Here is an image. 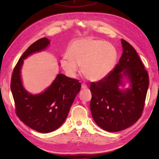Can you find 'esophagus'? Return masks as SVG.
Here are the masks:
<instances>
[{"instance_id": "1", "label": "esophagus", "mask_w": 159, "mask_h": 159, "mask_svg": "<svg viewBox=\"0 0 159 159\" xmlns=\"http://www.w3.org/2000/svg\"><path fill=\"white\" fill-rule=\"evenodd\" d=\"M81 89H84V90H87L88 89V87L87 85H85V83H83L81 85Z\"/></svg>"}]
</instances>
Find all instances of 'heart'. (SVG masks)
Listing matches in <instances>:
<instances>
[{"instance_id":"heart-1","label":"heart","mask_w":159,"mask_h":159,"mask_svg":"<svg viewBox=\"0 0 159 159\" xmlns=\"http://www.w3.org/2000/svg\"><path fill=\"white\" fill-rule=\"evenodd\" d=\"M118 59L116 47L100 39L87 38L74 41L68 55H64L61 65L69 76H76L80 66L81 72L89 80L98 81L107 77Z\"/></svg>"}]
</instances>
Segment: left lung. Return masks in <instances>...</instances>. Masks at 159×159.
Returning a JSON list of instances; mask_svg holds the SVG:
<instances>
[{
    "label": "left lung",
    "mask_w": 159,
    "mask_h": 159,
    "mask_svg": "<svg viewBox=\"0 0 159 159\" xmlns=\"http://www.w3.org/2000/svg\"><path fill=\"white\" fill-rule=\"evenodd\" d=\"M123 52L109 75L91 83L90 110L96 124L110 132L121 131L133 125L141 117L149 86L148 73L135 49L121 39ZM131 83V89H118L123 75Z\"/></svg>",
    "instance_id": "1"
}]
</instances>
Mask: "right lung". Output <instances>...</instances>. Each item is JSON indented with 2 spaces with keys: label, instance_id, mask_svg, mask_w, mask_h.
<instances>
[{
  "label": "right lung",
  "instance_id": "right-lung-1",
  "mask_svg": "<svg viewBox=\"0 0 159 159\" xmlns=\"http://www.w3.org/2000/svg\"><path fill=\"white\" fill-rule=\"evenodd\" d=\"M49 43V40L44 37L31 44L18 61L11 80L17 117L27 126L41 133L54 131L63 123L81 90L79 80L61 74L40 94L32 95L24 89L20 78L23 60L30 54L45 49Z\"/></svg>",
  "mask_w": 159,
  "mask_h": 159
}]
</instances>
